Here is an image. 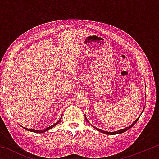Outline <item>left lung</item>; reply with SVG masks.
<instances>
[{"label": "left lung", "instance_id": "1", "mask_svg": "<svg viewBox=\"0 0 159 159\" xmlns=\"http://www.w3.org/2000/svg\"><path fill=\"white\" fill-rule=\"evenodd\" d=\"M144 111V110H143ZM143 111H142V112H143ZM139 116L137 118V119L134 120V121L132 123V124L129 126V127H127V128H123V129H121V130H117V131H115V132H107V131H104V130H100V129H99V128H95V127H94L93 125H92L93 127L95 128V129H96L97 130H98V131H99V132H101V133H104V134H120V133H124V132H125V131H127L128 130H129V129H130V128H132L133 127V126L135 124V123H137V121H138V119H139ZM85 120H87V121L89 123V121H88V119L87 118H86V117L85 116Z\"/></svg>", "mask_w": 159, "mask_h": 159}]
</instances>
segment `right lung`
Returning a JSON list of instances; mask_svg holds the SVG:
<instances>
[{
	"mask_svg": "<svg viewBox=\"0 0 159 159\" xmlns=\"http://www.w3.org/2000/svg\"><path fill=\"white\" fill-rule=\"evenodd\" d=\"M61 117H62V116H61ZM61 118L60 120H58V121L57 122V123H55V124H53V125H50V126H49V127H48L46 129H45V130H32V129H29V128H25V127H22V128H24L25 129V130H29V131H31V132H34V133H44V132H46L47 130H50V129H51V128H52L55 125H56L57 124V123L60 121L61 120Z\"/></svg>",
	"mask_w": 159,
	"mask_h": 159,
	"instance_id": "obj_1",
	"label": "right lung"
}]
</instances>
